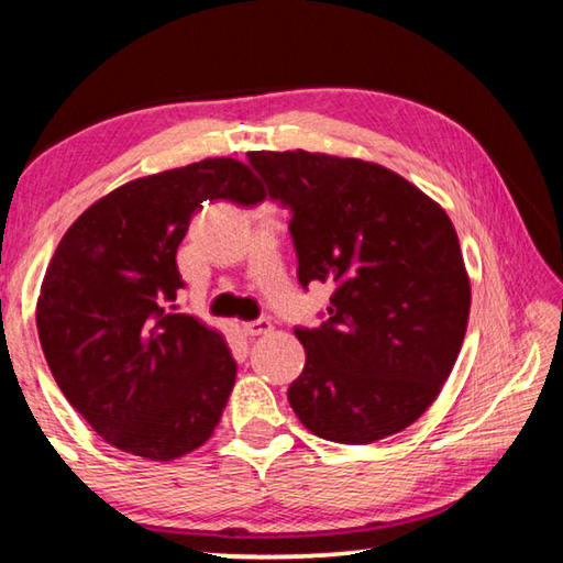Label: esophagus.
<instances>
[{
  "label": "esophagus",
  "mask_w": 563,
  "mask_h": 563,
  "mask_svg": "<svg viewBox=\"0 0 563 563\" xmlns=\"http://www.w3.org/2000/svg\"><path fill=\"white\" fill-rule=\"evenodd\" d=\"M243 330H245V335H251V338H258V335H265V332H271V330H273V325H271V320L258 318V320L243 322Z\"/></svg>",
  "instance_id": "34e87169"
}]
</instances>
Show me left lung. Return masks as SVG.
I'll return each mask as SVG.
<instances>
[{
	"mask_svg": "<svg viewBox=\"0 0 563 563\" xmlns=\"http://www.w3.org/2000/svg\"><path fill=\"white\" fill-rule=\"evenodd\" d=\"M290 211L298 280L332 283L320 328H295L305 367L288 387L312 434L369 444L424 415L470 320L460 238L430 196L385 166L308 151H251Z\"/></svg>",
	"mask_w": 563,
	"mask_h": 563,
	"instance_id": "left-lung-1",
	"label": "left lung"
}]
</instances>
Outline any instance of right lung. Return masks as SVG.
<instances>
[{"label":"right lung","mask_w":563,"mask_h":563,"mask_svg":"<svg viewBox=\"0 0 563 563\" xmlns=\"http://www.w3.org/2000/svg\"><path fill=\"white\" fill-rule=\"evenodd\" d=\"M251 168L206 158L111 190L64 233L36 302L56 385L109 444L168 462L221 422L235 360L221 332L176 310V251L203 203L255 206Z\"/></svg>","instance_id":"obj_1"}]
</instances>
